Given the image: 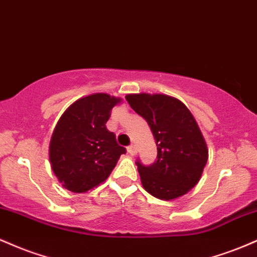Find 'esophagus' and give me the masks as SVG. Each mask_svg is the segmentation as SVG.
Returning <instances> with one entry per match:
<instances>
[{
  "label": "esophagus",
  "mask_w": 257,
  "mask_h": 257,
  "mask_svg": "<svg viewBox=\"0 0 257 257\" xmlns=\"http://www.w3.org/2000/svg\"><path fill=\"white\" fill-rule=\"evenodd\" d=\"M126 151H128L129 153H131L132 156H134L135 153H137V146H135V145H131V146H128V147H126Z\"/></svg>",
  "instance_id": "1"
}]
</instances>
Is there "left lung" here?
I'll return each mask as SVG.
<instances>
[{"instance_id": "left-lung-1", "label": "left lung", "mask_w": 257, "mask_h": 257, "mask_svg": "<svg viewBox=\"0 0 257 257\" xmlns=\"http://www.w3.org/2000/svg\"><path fill=\"white\" fill-rule=\"evenodd\" d=\"M131 107L149 123L157 146L150 167L137 162L143 187L153 197L173 200L198 184L208 162L206 143L191 111L166 94H128Z\"/></svg>"}]
</instances>
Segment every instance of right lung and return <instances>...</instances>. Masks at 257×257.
<instances>
[{
	"label": "right lung",
	"instance_id": "1",
	"mask_svg": "<svg viewBox=\"0 0 257 257\" xmlns=\"http://www.w3.org/2000/svg\"><path fill=\"white\" fill-rule=\"evenodd\" d=\"M120 101L106 93H94L76 100L61 114L49 143V161L64 188L84 193L96 187L125 153L105 125Z\"/></svg>",
	"mask_w": 257,
	"mask_h": 257
}]
</instances>
